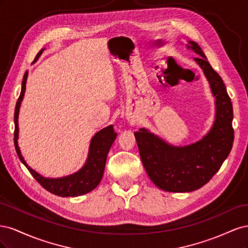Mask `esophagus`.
Returning a JSON list of instances; mask_svg holds the SVG:
<instances>
[{"mask_svg": "<svg viewBox=\"0 0 248 248\" xmlns=\"http://www.w3.org/2000/svg\"><path fill=\"white\" fill-rule=\"evenodd\" d=\"M128 122H129V125H130V126H136V125H137V123H138L137 120H136V119H133V118L128 119Z\"/></svg>", "mask_w": 248, "mask_h": 248, "instance_id": "obj_1", "label": "esophagus"}]
</instances>
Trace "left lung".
I'll return each instance as SVG.
<instances>
[{
	"instance_id": "1",
	"label": "left lung",
	"mask_w": 248,
	"mask_h": 248,
	"mask_svg": "<svg viewBox=\"0 0 248 248\" xmlns=\"http://www.w3.org/2000/svg\"><path fill=\"white\" fill-rule=\"evenodd\" d=\"M186 47L199 55L193 60L215 97L212 127L200 140L185 146L170 145L146 128L134 132L149 178L158 188L170 192H190L208 183L227 159L234 141L232 106L226 86L196 41L188 40Z\"/></svg>"
}]
</instances>
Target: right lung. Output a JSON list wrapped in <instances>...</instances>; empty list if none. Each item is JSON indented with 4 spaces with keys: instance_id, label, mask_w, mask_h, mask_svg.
<instances>
[{
    "instance_id": "obj_1",
    "label": "right lung",
    "mask_w": 248,
    "mask_h": 248,
    "mask_svg": "<svg viewBox=\"0 0 248 248\" xmlns=\"http://www.w3.org/2000/svg\"><path fill=\"white\" fill-rule=\"evenodd\" d=\"M42 48L38 55H37L35 62L41 56ZM28 78V71H26L24 78L21 82V91L16 102V111H14V124H16V130H14V146H16V153L19 157L20 161L25 164L26 168L31 172V175L38 181L42 187H44L47 191L56 194L59 197H78L86 194L95 189L100 183L104 168H106L107 157L109 149L117 138V133L114 130L112 125H109L106 128L99 130L94 134V137L90 142L89 152L87 160L78 171L73 172L71 175L64 176L61 178H46L37 172L31 167H29L25 158L22 157L20 149L18 147V115L19 108L22 99H24L26 92V84Z\"/></svg>"
}]
</instances>
